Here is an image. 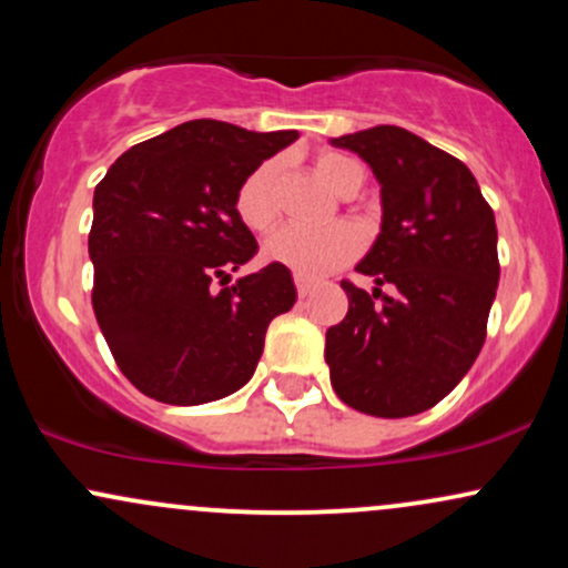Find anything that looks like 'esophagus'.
Instances as JSON below:
<instances>
[{"label": "esophagus", "mask_w": 568, "mask_h": 568, "mask_svg": "<svg viewBox=\"0 0 568 568\" xmlns=\"http://www.w3.org/2000/svg\"><path fill=\"white\" fill-rule=\"evenodd\" d=\"M296 293H298V298L310 296V293H312V283H310V280L296 275Z\"/></svg>", "instance_id": "esophagus-1"}]
</instances>
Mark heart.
<instances>
[{
    "label": "heart",
    "mask_w": 568,
    "mask_h": 568,
    "mask_svg": "<svg viewBox=\"0 0 568 568\" xmlns=\"http://www.w3.org/2000/svg\"><path fill=\"white\" fill-rule=\"evenodd\" d=\"M315 175L338 197H352L363 184V168L347 154L321 152L312 162ZM234 211L247 230L266 232L280 216V162L266 160L253 168L234 194ZM361 232L349 224H334L321 232L285 226L264 243V258L285 266L298 277H323L361 253Z\"/></svg>",
    "instance_id": "1"
}]
</instances>
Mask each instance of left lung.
<instances>
[{
	"instance_id": "left-lung-1",
	"label": "left lung",
	"mask_w": 568,
	"mask_h": 568,
	"mask_svg": "<svg viewBox=\"0 0 568 568\" xmlns=\"http://www.w3.org/2000/svg\"><path fill=\"white\" fill-rule=\"evenodd\" d=\"M374 171L382 230L344 280L349 310L325 331L331 384L382 419L433 408L470 371L499 285L497 221L465 162L419 135L376 125L331 139ZM385 291H381V285Z\"/></svg>"
}]
</instances>
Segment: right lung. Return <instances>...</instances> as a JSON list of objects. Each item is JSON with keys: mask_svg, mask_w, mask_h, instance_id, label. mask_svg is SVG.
Listing matches in <instances>:
<instances>
[{"mask_svg": "<svg viewBox=\"0 0 568 568\" xmlns=\"http://www.w3.org/2000/svg\"><path fill=\"white\" fill-rule=\"evenodd\" d=\"M298 139L192 120L135 143L93 194V310L116 366L143 395L202 406L251 382L264 336L296 302L291 270L230 283L258 251L234 211L253 168Z\"/></svg>", "mask_w": 568, "mask_h": 568, "instance_id": "obj_1", "label": "right lung"}]
</instances>
